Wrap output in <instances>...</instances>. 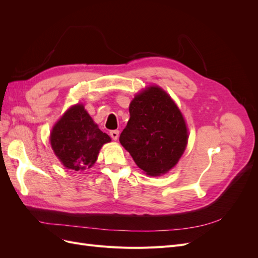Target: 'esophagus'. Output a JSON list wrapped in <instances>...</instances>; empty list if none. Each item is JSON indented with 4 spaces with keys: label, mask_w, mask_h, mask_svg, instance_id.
Listing matches in <instances>:
<instances>
[{
    "label": "esophagus",
    "mask_w": 258,
    "mask_h": 258,
    "mask_svg": "<svg viewBox=\"0 0 258 258\" xmlns=\"http://www.w3.org/2000/svg\"><path fill=\"white\" fill-rule=\"evenodd\" d=\"M110 136L114 140V141H116V140L118 139V137H119V131L118 130H112V131H110Z\"/></svg>",
    "instance_id": "1"
}]
</instances>
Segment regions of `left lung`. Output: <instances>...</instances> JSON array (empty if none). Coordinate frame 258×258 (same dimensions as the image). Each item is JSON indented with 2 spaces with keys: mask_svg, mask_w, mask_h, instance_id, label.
<instances>
[{
  "mask_svg": "<svg viewBox=\"0 0 258 258\" xmlns=\"http://www.w3.org/2000/svg\"><path fill=\"white\" fill-rule=\"evenodd\" d=\"M130 119L119 137L120 144L147 175L167 173L181 158L187 144V128L178 107L157 86L132 100Z\"/></svg>",
  "mask_w": 258,
  "mask_h": 258,
  "instance_id": "1",
  "label": "left lung"
}]
</instances>
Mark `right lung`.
Returning <instances> with one entry per match:
<instances>
[{
    "label": "right lung",
    "instance_id": "right-lung-1",
    "mask_svg": "<svg viewBox=\"0 0 258 258\" xmlns=\"http://www.w3.org/2000/svg\"><path fill=\"white\" fill-rule=\"evenodd\" d=\"M111 138L98 128L82 104L72 106L54 124L50 144L63 166L81 171L90 168L100 148Z\"/></svg>",
    "mask_w": 258,
    "mask_h": 258
}]
</instances>
